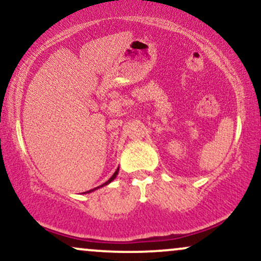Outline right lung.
Instances as JSON below:
<instances>
[{
    "instance_id": "right-lung-1",
    "label": "right lung",
    "mask_w": 261,
    "mask_h": 261,
    "mask_svg": "<svg viewBox=\"0 0 261 261\" xmlns=\"http://www.w3.org/2000/svg\"><path fill=\"white\" fill-rule=\"evenodd\" d=\"M118 173H119V168L115 170V173H114V174L112 175V178H110V179H109V180H108V181H106V182H104V184H101V185H99V187H97V188H94V189H91V190L86 191V193H85V194H87V193H92V191L97 190V189H99V188H103V187H106V185H108V184H110V182H112V181L114 180V179H115V178H116V175H118Z\"/></svg>"
}]
</instances>
